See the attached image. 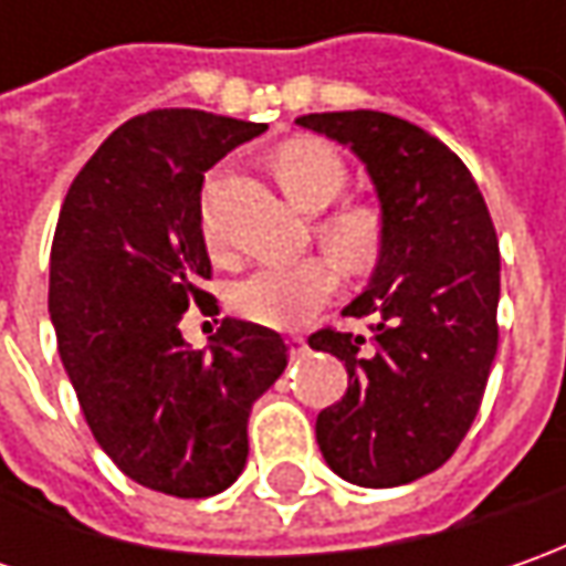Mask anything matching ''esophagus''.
Returning a JSON list of instances; mask_svg holds the SVG:
<instances>
[{
	"instance_id": "34e87169",
	"label": "esophagus",
	"mask_w": 566,
	"mask_h": 566,
	"mask_svg": "<svg viewBox=\"0 0 566 566\" xmlns=\"http://www.w3.org/2000/svg\"><path fill=\"white\" fill-rule=\"evenodd\" d=\"M308 353V343H305V337H290V356L293 359H302Z\"/></svg>"
}]
</instances>
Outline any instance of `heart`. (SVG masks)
<instances>
[{
	"instance_id": "obj_1",
	"label": "heart",
	"mask_w": 566,
	"mask_h": 566,
	"mask_svg": "<svg viewBox=\"0 0 566 566\" xmlns=\"http://www.w3.org/2000/svg\"><path fill=\"white\" fill-rule=\"evenodd\" d=\"M273 169L295 205L305 210H324L337 201L346 188V166L334 147L321 142H290L273 154ZM327 249L343 261L361 264L378 245V220L365 207H337L317 223ZM201 235L207 249L223 251V227L217 217V179L201 191ZM339 273L327 258H305L295 264L258 268L232 286V308L251 324L271 331H295L337 295Z\"/></svg>"
}]
</instances>
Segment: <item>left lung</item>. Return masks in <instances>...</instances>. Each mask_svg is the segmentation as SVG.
<instances>
[{"label":"left lung","instance_id":"8db88e82","mask_svg":"<svg viewBox=\"0 0 566 566\" xmlns=\"http://www.w3.org/2000/svg\"><path fill=\"white\" fill-rule=\"evenodd\" d=\"M295 122L346 144L380 201L378 268L343 312L371 317V337H308L349 371L343 400L317 412V447L353 485H406L444 467L482 406L497 353V232L467 164L419 125L375 109Z\"/></svg>","mask_w":566,"mask_h":566}]
</instances>
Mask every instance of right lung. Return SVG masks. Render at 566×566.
Returning a JSON list of instances; mask_svg holds the SVG:
<instances>
[{
    "instance_id": "1",
    "label": "right lung",
    "mask_w": 566,
    "mask_h": 566,
    "mask_svg": "<svg viewBox=\"0 0 566 566\" xmlns=\"http://www.w3.org/2000/svg\"><path fill=\"white\" fill-rule=\"evenodd\" d=\"M258 122L150 109L119 125L65 195L50 251V315L81 412L106 457L144 489L210 497L249 460V412L290 361L283 337L227 317L191 349L205 290V172L261 135Z\"/></svg>"
}]
</instances>
